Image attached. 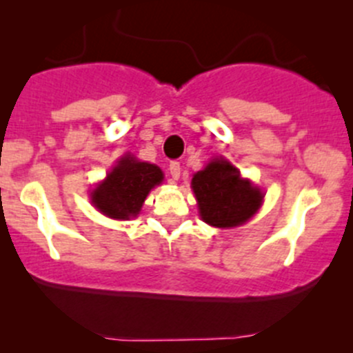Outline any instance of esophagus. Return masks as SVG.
I'll return each mask as SVG.
<instances>
[{"instance_id": "34e87169", "label": "esophagus", "mask_w": 353, "mask_h": 353, "mask_svg": "<svg viewBox=\"0 0 353 353\" xmlns=\"http://www.w3.org/2000/svg\"><path fill=\"white\" fill-rule=\"evenodd\" d=\"M169 174H170V177H172V181L179 179V176H181V163L179 162H170Z\"/></svg>"}]
</instances>
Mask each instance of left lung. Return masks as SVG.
I'll use <instances>...</instances> for the list:
<instances>
[{"label": "left lung", "mask_w": 353, "mask_h": 353, "mask_svg": "<svg viewBox=\"0 0 353 353\" xmlns=\"http://www.w3.org/2000/svg\"><path fill=\"white\" fill-rule=\"evenodd\" d=\"M203 222L219 229L243 225L259 210L263 193L243 179L241 172L223 157L213 159L191 181Z\"/></svg>", "instance_id": "left-lung-1"}]
</instances>
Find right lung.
Instances as JSON below:
<instances>
[{"label": "right lung", "mask_w": 353, "mask_h": 353, "mask_svg": "<svg viewBox=\"0 0 353 353\" xmlns=\"http://www.w3.org/2000/svg\"><path fill=\"white\" fill-rule=\"evenodd\" d=\"M163 181L155 163L124 155L104 181L94 188L90 199L95 208L114 220H130L140 213L148 193Z\"/></svg>", "instance_id": "add662e5"}]
</instances>
